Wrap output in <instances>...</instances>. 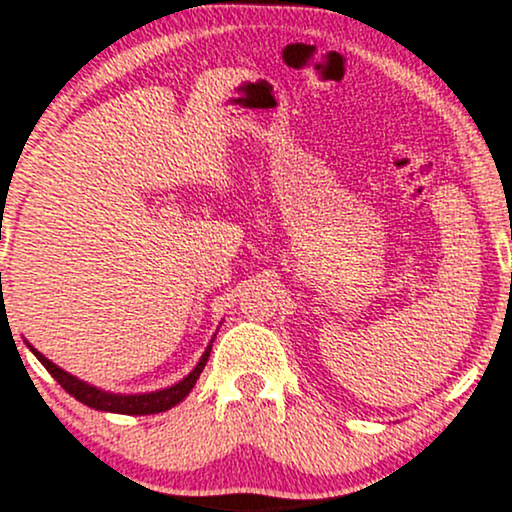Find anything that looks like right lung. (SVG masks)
<instances>
[{"instance_id": "1", "label": "right lung", "mask_w": 512, "mask_h": 512, "mask_svg": "<svg viewBox=\"0 0 512 512\" xmlns=\"http://www.w3.org/2000/svg\"><path fill=\"white\" fill-rule=\"evenodd\" d=\"M28 349H31L35 358L48 368L52 378H55L74 399H79L81 404H86V407L98 409V411H113V414H139V416L158 414V411H168L170 407H175V404H180L182 399L190 395L192 387H195L199 373H202L204 366H207L209 354H211V344H209L207 351H204L202 358H199L197 366L192 368V373L187 375V378H182L180 383L166 387V390L144 392V395H115V392L98 390V387L74 378L72 373H67V370H62L60 366H55L50 358H45L38 349H33V346H28Z\"/></svg>"}]
</instances>
